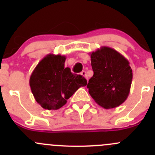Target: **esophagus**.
I'll return each mask as SVG.
<instances>
[{
	"instance_id": "esophagus-1",
	"label": "esophagus",
	"mask_w": 155,
	"mask_h": 155,
	"mask_svg": "<svg viewBox=\"0 0 155 155\" xmlns=\"http://www.w3.org/2000/svg\"><path fill=\"white\" fill-rule=\"evenodd\" d=\"M81 75H82V76H83L84 77H85V79H87V80H88V77H87V73H86V71L83 70V71H82V73H81Z\"/></svg>"
}]
</instances>
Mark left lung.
Instances as JSON below:
<instances>
[{
	"label": "left lung",
	"instance_id": "1",
	"mask_svg": "<svg viewBox=\"0 0 155 155\" xmlns=\"http://www.w3.org/2000/svg\"><path fill=\"white\" fill-rule=\"evenodd\" d=\"M90 55L94 75L87 85L89 94L104 109L118 107L126 101L130 90L133 73L129 61L107 46Z\"/></svg>",
	"mask_w": 155,
	"mask_h": 155
}]
</instances>
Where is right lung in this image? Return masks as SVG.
<instances>
[{
	"instance_id": "1",
	"label": "right lung",
	"mask_w": 155,
	"mask_h": 155,
	"mask_svg": "<svg viewBox=\"0 0 155 155\" xmlns=\"http://www.w3.org/2000/svg\"><path fill=\"white\" fill-rule=\"evenodd\" d=\"M66 57L48 54L38 63L30 77V86L36 101L43 109L56 110L67 104L80 87L87 85L81 75L64 68Z\"/></svg>"
}]
</instances>
